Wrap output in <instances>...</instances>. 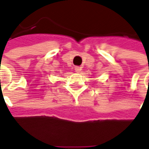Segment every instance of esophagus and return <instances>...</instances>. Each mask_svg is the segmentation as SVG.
I'll list each match as a JSON object with an SVG mask.
<instances>
[{"label":"esophagus","mask_w":149,"mask_h":149,"mask_svg":"<svg viewBox=\"0 0 149 149\" xmlns=\"http://www.w3.org/2000/svg\"><path fill=\"white\" fill-rule=\"evenodd\" d=\"M81 71V67H75V72H80Z\"/></svg>","instance_id":"esophagus-1"}]
</instances>
